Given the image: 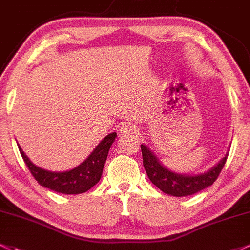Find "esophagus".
Instances as JSON below:
<instances>
[{"label": "esophagus", "mask_w": 250, "mask_h": 250, "mask_svg": "<svg viewBox=\"0 0 250 250\" xmlns=\"http://www.w3.org/2000/svg\"><path fill=\"white\" fill-rule=\"evenodd\" d=\"M118 134L121 136H136L139 135V129L132 123H125L118 129Z\"/></svg>", "instance_id": "esophagus-1"}]
</instances>
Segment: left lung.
<instances>
[{
	"instance_id": "left-lung-1",
	"label": "left lung",
	"mask_w": 250,
	"mask_h": 250,
	"mask_svg": "<svg viewBox=\"0 0 250 250\" xmlns=\"http://www.w3.org/2000/svg\"><path fill=\"white\" fill-rule=\"evenodd\" d=\"M229 151L227 152L224 158L219 160V163L207 172L200 173V175H182V173H176L163 167V164L154 156L153 152L149 151L148 147L145 145H141L144 167H145L148 178L163 193L172 196L193 195L202 189L213 185L222 169L224 167Z\"/></svg>"
}]
</instances>
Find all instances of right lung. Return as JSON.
<instances>
[{"instance_id": "right-lung-1", "label": "right lung", "mask_w": 250, "mask_h": 250, "mask_svg": "<svg viewBox=\"0 0 250 250\" xmlns=\"http://www.w3.org/2000/svg\"><path fill=\"white\" fill-rule=\"evenodd\" d=\"M116 133H111L106 135L99 145L94 148V151L81 163L80 165L69 171L55 172L48 171L42 167H36L28 157L23 153L19 146V151L23 162L27 165L28 170L32 173L35 180L43 187L51 189L62 194H81L87 191L93 186L99 182L103 173V167L106 162L109 149L114 144Z\"/></svg>"}]
</instances>
